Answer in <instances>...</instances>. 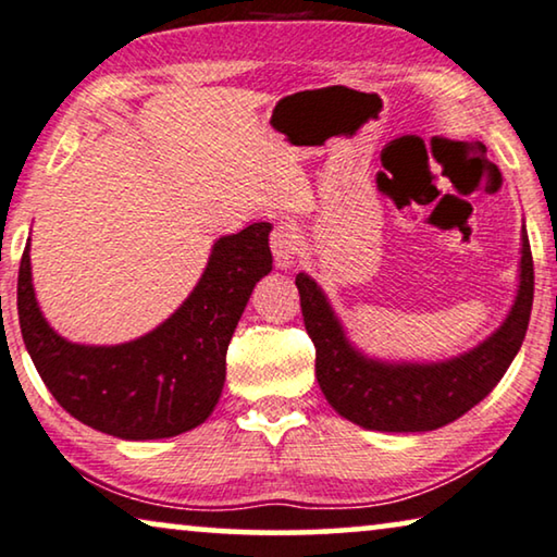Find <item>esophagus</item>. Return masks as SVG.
Segmentation results:
<instances>
[{"mask_svg": "<svg viewBox=\"0 0 557 557\" xmlns=\"http://www.w3.org/2000/svg\"><path fill=\"white\" fill-rule=\"evenodd\" d=\"M271 253L278 269H294L298 253H301V236L294 223L276 225V231L271 233Z\"/></svg>", "mask_w": 557, "mask_h": 557, "instance_id": "1", "label": "esophagus"}]
</instances>
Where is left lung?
<instances>
[{"instance_id": "8db88e82", "label": "left lung", "mask_w": 557, "mask_h": 557, "mask_svg": "<svg viewBox=\"0 0 557 557\" xmlns=\"http://www.w3.org/2000/svg\"><path fill=\"white\" fill-rule=\"evenodd\" d=\"M306 332L317 346V379L329 405L376 432H430L470 412L495 389L518 357L533 309V253L522 225L518 294L485 342L442 361L369 357L346 336L342 319L309 273L296 276Z\"/></svg>"}]
</instances>
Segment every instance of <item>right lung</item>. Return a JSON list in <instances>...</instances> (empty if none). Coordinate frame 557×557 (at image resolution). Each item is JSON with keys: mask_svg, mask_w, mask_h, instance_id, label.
I'll return each instance as SVG.
<instances>
[{"mask_svg": "<svg viewBox=\"0 0 557 557\" xmlns=\"http://www.w3.org/2000/svg\"><path fill=\"white\" fill-rule=\"evenodd\" d=\"M271 223H251L211 248L203 276L163 324L133 342H67L39 311L29 246L17 281L24 346L62 409L120 440L175 437L203 424L219 405L225 351L253 286L273 269Z\"/></svg>", "mask_w": 557, "mask_h": 557, "instance_id": "add662e5", "label": "right lung"}]
</instances>
